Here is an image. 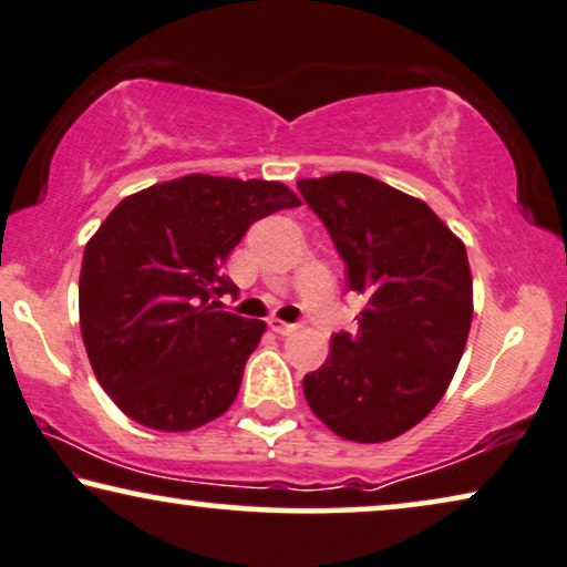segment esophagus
<instances>
[{
    "mask_svg": "<svg viewBox=\"0 0 567 567\" xmlns=\"http://www.w3.org/2000/svg\"><path fill=\"white\" fill-rule=\"evenodd\" d=\"M269 329H272L275 333H280V337H287V333H292L295 329H298V323H285L280 321V318H269Z\"/></svg>",
    "mask_w": 567,
    "mask_h": 567,
    "instance_id": "esophagus-1",
    "label": "esophagus"
}]
</instances>
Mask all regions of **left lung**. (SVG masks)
I'll list each match as a JSON object with an SVG mask.
<instances>
[{"mask_svg": "<svg viewBox=\"0 0 567 567\" xmlns=\"http://www.w3.org/2000/svg\"><path fill=\"white\" fill-rule=\"evenodd\" d=\"M298 189L364 298L357 331L302 378L310 411L352 442H388L416 426L450 385L473 321L465 244L432 207L367 174L300 179Z\"/></svg>", "mask_w": 567, "mask_h": 567, "instance_id": "left-lung-1", "label": "left lung"}]
</instances>
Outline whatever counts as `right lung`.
Listing matches in <instances>:
<instances>
[{"mask_svg":"<svg viewBox=\"0 0 567 567\" xmlns=\"http://www.w3.org/2000/svg\"><path fill=\"white\" fill-rule=\"evenodd\" d=\"M300 200L280 182L189 174L141 189L90 238L79 323L100 385L127 419L189 432L230 409L265 321L220 310L228 254Z\"/></svg>","mask_w":567,"mask_h":567,"instance_id":"obj_1","label":"right lung"}]
</instances>
